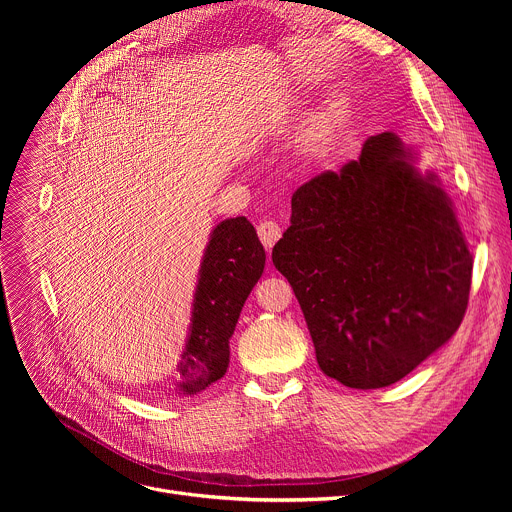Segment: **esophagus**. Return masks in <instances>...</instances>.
Here are the masks:
<instances>
[{
  "mask_svg": "<svg viewBox=\"0 0 512 512\" xmlns=\"http://www.w3.org/2000/svg\"><path fill=\"white\" fill-rule=\"evenodd\" d=\"M257 234H259L261 242L265 245V249L270 251L278 242V238L282 236V230H280V226L276 222H261L257 226Z\"/></svg>",
  "mask_w": 512,
  "mask_h": 512,
  "instance_id": "34e87169",
  "label": "esophagus"
}]
</instances>
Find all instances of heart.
Here are the masks:
<instances>
[{
	"label": "heart",
	"instance_id": "1",
	"mask_svg": "<svg viewBox=\"0 0 512 512\" xmlns=\"http://www.w3.org/2000/svg\"><path fill=\"white\" fill-rule=\"evenodd\" d=\"M351 101L344 95H334L313 116L309 130V153L315 159H328L338 149L344 132L351 124Z\"/></svg>",
	"mask_w": 512,
	"mask_h": 512
}]
</instances>
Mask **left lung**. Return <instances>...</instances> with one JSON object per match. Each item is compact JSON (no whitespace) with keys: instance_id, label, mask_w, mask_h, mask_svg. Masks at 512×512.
Returning a JSON list of instances; mask_svg holds the SVG:
<instances>
[{"instance_id":"1","label":"left lung","mask_w":512,"mask_h":512,"mask_svg":"<svg viewBox=\"0 0 512 512\" xmlns=\"http://www.w3.org/2000/svg\"><path fill=\"white\" fill-rule=\"evenodd\" d=\"M328 378L357 390L405 378L459 330L473 255L434 172L394 132L292 195L272 251Z\"/></svg>"}]
</instances>
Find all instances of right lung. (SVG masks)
<instances>
[{
    "mask_svg": "<svg viewBox=\"0 0 512 512\" xmlns=\"http://www.w3.org/2000/svg\"><path fill=\"white\" fill-rule=\"evenodd\" d=\"M265 249L253 224L238 215L211 230L199 267L191 326L178 363V394L195 396L224 378L230 338L238 317L263 274Z\"/></svg>",
    "mask_w": 512,
    "mask_h": 512,
    "instance_id": "1",
    "label": "right lung"
}]
</instances>
